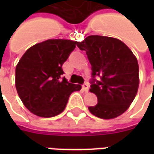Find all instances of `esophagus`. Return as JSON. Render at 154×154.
I'll return each instance as SVG.
<instances>
[{
    "label": "esophagus",
    "instance_id": "34e87169",
    "mask_svg": "<svg viewBox=\"0 0 154 154\" xmlns=\"http://www.w3.org/2000/svg\"><path fill=\"white\" fill-rule=\"evenodd\" d=\"M82 89H83V91L85 92H87L88 90H89V86H88V84L84 83L83 85H82Z\"/></svg>",
    "mask_w": 154,
    "mask_h": 154
}]
</instances>
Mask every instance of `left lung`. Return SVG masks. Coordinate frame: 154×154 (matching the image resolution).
I'll return each mask as SVG.
<instances>
[{"instance_id": "1", "label": "left lung", "mask_w": 154, "mask_h": 154, "mask_svg": "<svg viewBox=\"0 0 154 154\" xmlns=\"http://www.w3.org/2000/svg\"><path fill=\"white\" fill-rule=\"evenodd\" d=\"M77 46L86 51L92 70L90 91L98 103L89 111L98 118L114 119L128 110L139 85L137 58L125 44L118 38L91 35ZM99 75L100 81L94 77Z\"/></svg>"}]
</instances>
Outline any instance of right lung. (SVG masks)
Wrapping results in <instances>:
<instances>
[{"label": "right lung", "instance_id": "obj_1", "mask_svg": "<svg viewBox=\"0 0 154 154\" xmlns=\"http://www.w3.org/2000/svg\"><path fill=\"white\" fill-rule=\"evenodd\" d=\"M77 41L48 39L25 52L15 68V87L27 109L36 116L49 118L62 113L70 95L82 89L69 83L62 68Z\"/></svg>", "mask_w": 154, "mask_h": 154}]
</instances>
